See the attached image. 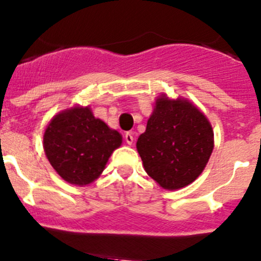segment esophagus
<instances>
[{
    "instance_id": "1",
    "label": "esophagus",
    "mask_w": 261,
    "mask_h": 261,
    "mask_svg": "<svg viewBox=\"0 0 261 261\" xmlns=\"http://www.w3.org/2000/svg\"><path fill=\"white\" fill-rule=\"evenodd\" d=\"M125 141L127 145H133L134 142V133H126L125 134Z\"/></svg>"
}]
</instances>
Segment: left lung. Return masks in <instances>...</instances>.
Wrapping results in <instances>:
<instances>
[{"instance_id": "obj_1", "label": "left lung", "mask_w": 261, "mask_h": 261, "mask_svg": "<svg viewBox=\"0 0 261 261\" xmlns=\"http://www.w3.org/2000/svg\"><path fill=\"white\" fill-rule=\"evenodd\" d=\"M214 147L210 120L186 98L157 96L146 130L136 142L146 173L163 190L196 181Z\"/></svg>"}]
</instances>
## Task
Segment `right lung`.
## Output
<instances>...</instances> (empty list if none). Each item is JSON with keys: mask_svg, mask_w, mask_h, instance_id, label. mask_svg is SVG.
<instances>
[{"mask_svg": "<svg viewBox=\"0 0 261 261\" xmlns=\"http://www.w3.org/2000/svg\"><path fill=\"white\" fill-rule=\"evenodd\" d=\"M122 144L119 131L74 105L53 116L43 135L45 156L64 181L87 186L99 178L111 153Z\"/></svg>", "mask_w": 261, "mask_h": 261, "instance_id": "obj_1", "label": "right lung"}]
</instances>
